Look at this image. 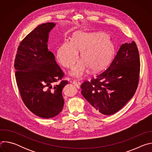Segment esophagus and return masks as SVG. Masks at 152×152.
<instances>
[{"instance_id": "obj_1", "label": "esophagus", "mask_w": 152, "mask_h": 152, "mask_svg": "<svg viewBox=\"0 0 152 152\" xmlns=\"http://www.w3.org/2000/svg\"><path fill=\"white\" fill-rule=\"evenodd\" d=\"M72 82L73 84H74V85L76 86V87H77V88H80V82H77L75 81V80H73V81H72Z\"/></svg>"}]
</instances>
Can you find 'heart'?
<instances>
[{
	"mask_svg": "<svg viewBox=\"0 0 152 152\" xmlns=\"http://www.w3.org/2000/svg\"><path fill=\"white\" fill-rule=\"evenodd\" d=\"M115 48L112 41L103 33L76 32L71 42L65 41L57 50V58L64 67L73 69L79 59L80 52L82 61L77 65L71 75L82 77L90 68L97 72L109 64L114 55Z\"/></svg>",
	"mask_w": 152,
	"mask_h": 152,
	"instance_id": "1",
	"label": "heart"
}]
</instances>
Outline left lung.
Masks as SVG:
<instances>
[{"mask_svg": "<svg viewBox=\"0 0 152 152\" xmlns=\"http://www.w3.org/2000/svg\"><path fill=\"white\" fill-rule=\"evenodd\" d=\"M140 71L135 41L123 44L108 68L81 85V93L94 113L113 115L131 100L137 89Z\"/></svg>", "mask_w": 152, "mask_h": 152, "instance_id": "obj_1", "label": "left lung"}]
</instances>
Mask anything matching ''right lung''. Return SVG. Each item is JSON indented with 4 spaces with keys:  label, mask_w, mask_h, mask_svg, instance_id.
I'll list each match as a JSON object with an SVG mask.
<instances>
[{
    "label": "right lung",
    "mask_w": 152,
    "mask_h": 152,
    "mask_svg": "<svg viewBox=\"0 0 152 152\" xmlns=\"http://www.w3.org/2000/svg\"><path fill=\"white\" fill-rule=\"evenodd\" d=\"M54 23L39 25L31 32L18 47L14 61L15 79L25 106L36 115L51 118L62 111L64 100L62 91L67 80H61L64 72L55 56L49 50V33Z\"/></svg>",
    "instance_id": "1"
}]
</instances>
